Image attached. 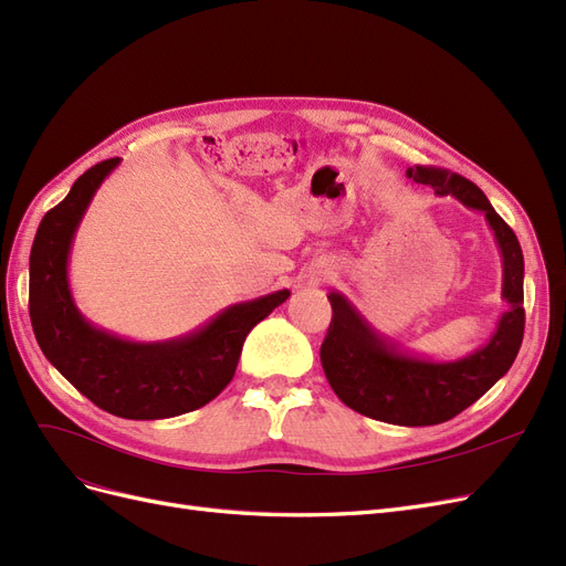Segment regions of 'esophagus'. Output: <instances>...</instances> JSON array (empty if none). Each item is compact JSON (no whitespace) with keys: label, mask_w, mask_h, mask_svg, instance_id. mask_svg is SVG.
I'll return each mask as SVG.
<instances>
[{"label":"esophagus","mask_w":566,"mask_h":566,"mask_svg":"<svg viewBox=\"0 0 566 566\" xmlns=\"http://www.w3.org/2000/svg\"><path fill=\"white\" fill-rule=\"evenodd\" d=\"M333 273V269L331 266H325V264H316L312 271H310V281H314V283H318V281H325Z\"/></svg>","instance_id":"esophagus-1"}]
</instances>
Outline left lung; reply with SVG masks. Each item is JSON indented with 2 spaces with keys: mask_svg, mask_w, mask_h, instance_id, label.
<instances>
[{
  "mask_svg": "<svg viewBox=\"0 0 566 566\" xmlns=\"http://www.w3.org/2000/svg\"><path fill=\"white\" fill-rule=\"evenodd\" d=\"M406 177L432 186L437 196H453L465 208L484 212L503 256V300L486 345L455 361L403 352L380 335L337 290L328 295L333 321L321 345V366L342 403L356 413L401 427L439 424L455 418L499 382L515 364L524 337V256L515 231L491 208L482 188L437 167H408Z\"/></svg>",
  "mask_w": 566,
  "mask_h": 566,
  "instance_id": "obj_1",
  "label": "left lung"
}]
</instances>
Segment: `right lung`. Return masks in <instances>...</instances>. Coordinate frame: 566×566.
Masks as SVG:
<instances>
[{
    "mask_svg": "<svg viewBox=\"0 0 566 566\" xmlns=\"http://www.w3.org/2000/svg\"><path fill=\"white\" fill-rule=\"evenodd\" d=\"M117 165L111 158L87 169L44 214L30 250L32 331L49 364L98 408L127 420L175 418L210 403L231 382L248 333L290 290L231 304L175 339L132 342L96 328L75 306L67 260L84 212Z\"/></svg>",
    "mask_w": 566,
    "mask_h": 566,
    "instance_id": "1",
    "label": "right lung"
}]
</instances>
